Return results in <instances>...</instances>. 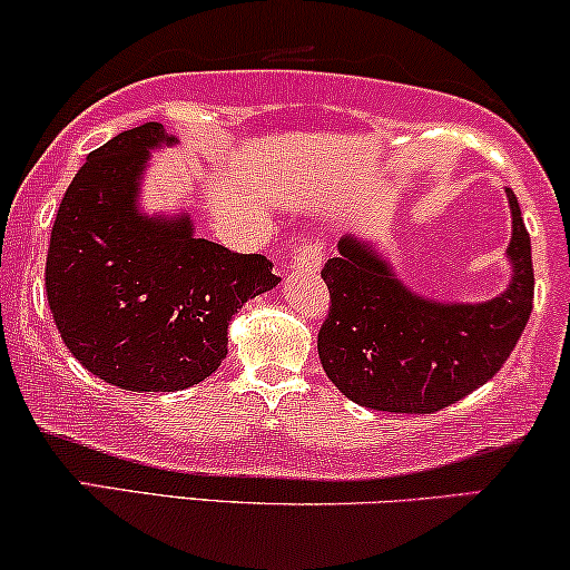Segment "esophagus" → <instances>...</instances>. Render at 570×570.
Instances as JSON below:
<instances>
[{
	"label": "esophagus",
	"instance_id": "1",
	"mask_svg": "<svg viewBox=\"0 0 570 570\" xmlns=\"http://www.w3.org/2000/svg\"><path fill=\"white\" fill-rule=\"evenodd\" d=\"M322 262H324L322 240L308 238V240H303V244L298 246V252H295V259H293L291 267L295 272H318V267H322Z\"/></svg>",
	"mask_w": 570,
	"mask_h": 570
}]
</instances>
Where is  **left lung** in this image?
I'll list each match as a JSON object with an SVG mask.
<instances>
[{"instance_id":"left-lung-1","label":"left lung","mask_w":570,"mask_h":570,"mask_svg":"<svg viewBox=\"0 0 570 570\" xmlns=\"http://www.w3.org/2000/svg\"><path fill=\"white\" fill-rule=\"evenodd\" d=\"M511 283L485 303H435L407 291L376 248L353 236L324 264L330 314L318 330L326 376L347 400L381 412L431 415L501 371L534 303L532 244L517 194Z\"/></svg>"}]
</instances>
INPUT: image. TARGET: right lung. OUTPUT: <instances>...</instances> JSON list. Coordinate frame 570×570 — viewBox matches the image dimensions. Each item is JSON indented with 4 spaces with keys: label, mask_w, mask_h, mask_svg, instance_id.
Listing matches in <instances>:
<instances>
[{
    "label": "right lung",
    "mask_w": 570,
    "mask_h": 570,
    "mask_svg": "<svg viewBox=\"0 0 570 570\" xmlns=\"http://www.w3.org/2000/svg\"><path fill=\"white\" fill-rule=\"evenodd\" d=\"M163 124L127 129L69 184L51 228L46 298L69 353L127 392H178L228 355V324L248 298L279 283L262 254L194 236L189 215L147 217L139 178Z\"/></svg>",
    "instance_id": "add662e5"
}]
</instances>
